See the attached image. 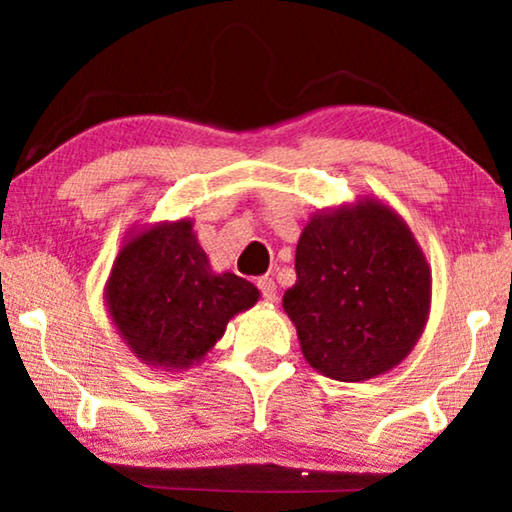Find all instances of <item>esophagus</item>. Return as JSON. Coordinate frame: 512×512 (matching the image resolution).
I'll return each mask as SVG.
<instances>
[{"mask_svg": "<svg viewBox=\"0 0 512 512\" xmlns=\"http://www.w3.org/2000/svg\"><path fill=\"white\" fill-rule=\"evenodd\" d=\"M258 289H261L265 300H275L277 284L272 282V277H258Z\"/></svg>", "mask_w": 512, "mask_h": 512, "instance_id": "obj_1", "label": "esophagus"}]
</instances>
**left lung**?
<instances>
[{
	"label": "left lung",
	"mask_w": 512,
	"mask_h": 512,
	"mask_svg": "<svg viewBox=\"0 0 512 512\" xmlns=\"http://www.w3.org/2000/svg\"><path fill=\"white\" fill-rule=\"evenodd\" d=\"M300 352L317 373L366 382L408 359L431 312V265L403 216L375 195L321 209L284 291Z\"/></svg>",
	"instance_id": "left-lung-1"
}]
</instances>
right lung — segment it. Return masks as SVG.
Instances as JSON below:
<instances>
[{"instance_id": "obj_1", "label": "right lung", "mask_w": 512, "mask_h": 512, "mask_svg": "<svg viewBox=\"0 0 512 512\" xmlns=\"http://www.w3.org/2000/svg\"><path fill=\"white\" fill-rule=\"evenodd\" d=\"M261 298L233 272H214L193 219L130 230L104 284L118 338L149 368L181 373L212 352L228 321Z\"/></svg>"}]
</instances>
